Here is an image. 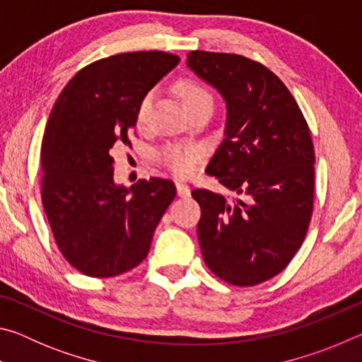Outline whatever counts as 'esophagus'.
I'll use <instances>...</instances> for the list:
<instances>
[{"label": "esophagus", "mask_w": 362, "mask_h": 362, "mask_svg": "<svg viewBox=\"0 0 362 362\" xmlns=\"http://www.w3.org/2000/svg\"><path fill=\"white\" fill-rule=\"evenodd\" d=\"M175 187H177V194H179L180 198H188V196H189V187L187 185V183L177 182Z\"/></svg>", "instance_id": "esophagus-1"}]
</instances>
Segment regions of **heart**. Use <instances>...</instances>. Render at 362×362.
Here are the masks:
<instances>
[{"label":"heart","instance_id":"b5f03b06","mask_svg":"<svg viewBox=\"0 0 362 362\" xmlns=\"http://www.w3.org/2000/svg\"><path fill=\"white\" fill-rule=\"evenodd\" d=\"M177 93H179L183 105L187 108L193 105L194 102L201 99H206V97H211V94L203 88V86L198 84L193 79H180L177 83ZM153 100V93L145 94L142 100L139 102L137 112H136V121L137 124H144L146 119V113L151 107ZM203 158V148L199 145H169L159 153V159L166 166L170 173H174L179 177H188L192 175L196 169H198V164Z\"/></svg>","mask_w":362,"mask_h":362}]
</instances>
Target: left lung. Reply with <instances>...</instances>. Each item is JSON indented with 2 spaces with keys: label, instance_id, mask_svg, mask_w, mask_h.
<instances>
[{
  "label": "left lung",
  "instance_id": "8db88e82",
  "mask_svg": "<svg viewBox=\"0 0 362 362\" xmlns=\"http://www.w3.org/2000/svg\"><path fill=\"white\" fill-rule=\"evenodd\" d=\"M187 65L226 102L225 139L206 173L238 199L194 188L198 238L207 268L225 283L257 286L289 265L308 231L315 146L286 84L238 54L192 51Z\"/></svg>",
  "mask_w": 362,
  "mask_h": 362
}]
</instances>
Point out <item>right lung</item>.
<instances>
[{
  "label": "right lung",
  "mask_w": 362,
  "mask_h": 362,
  "mask_svg": "<svg viewBox=\"0 0 362 362\" xmlns=\"http://www.w3.org/2000/svg\"><path fill=\"white\" fill-rule=\"evenodd\" d=\"M180 57L124 52L86 65L49 115L41 145V201L65 260L90 278H113L150 252L175 198L173 180L151 177L131 188L113 182L115 145L132 146L139 102Z\"/></svg>",
  "instance_id": "1"
}]
</instances>
